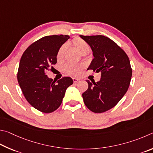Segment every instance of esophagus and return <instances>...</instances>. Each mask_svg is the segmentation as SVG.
<instances>
[{
  "mask_svg": "<svg viewBox=\"0 0 153 153\" xmlns=\"http://www.w3.org/2000/svg\"><path fill=\"white\" fill-rule=\"evenodd\" d=\"M72 80H73V82H76L79 81V79H77V78H72Z\"/></svg>",
  "mask_w": 153,
  "mask_h": 153,
  "instance_id": "esophagus-1",
  "label": "esophagus"
}]
</instances>
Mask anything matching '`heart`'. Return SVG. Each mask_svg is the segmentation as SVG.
Returning a JSON list of instances; mask_svg holds the SVG:
<instances>
[{"label": "heart", "mask_w": 153, "mask_h": 153, "mask_svg": "<svg viewBox=\"0 0 153 153\" xmlns=\"http://www.w3.org/2000/svg\"><path fill=\"white\" fill-rule=\"evenodd\" d=\"M72 45L82 53V54H87L90 51V46L87 43L80 37H75L72 39ZM66 49V45L63 44L59 48L57 52V59L62 60L64 58V53ZM83 68V65L82 64L74 63V62H68L66 63L63 67L64 71L66 73L71 75H76L79 74L80 71Z\"/></svg>", "instance_id": "obj_1"}]
</instances>
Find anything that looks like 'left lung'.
<instances>
[{
    "label": "left lung",
    "mask_w": 153,
    "mask_h": 153,
    "mask_svg": "<svg viewBox=\"0 0 153 153\" xmlns=\"http://www.w3.org/2000/svg\"><path fill=\"white\" fill-rule=\"evenodd\" d=\"M89 45L93 59L87 70L101 72L97 82H90L82 93L84 103L94 113H103L114 108L127 92L132 70L126 52L109 37L104 36H80Z\"/></svg>",
    "instance_id": "8db88e82"
}]
</instances>
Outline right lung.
Here are the masks:
<instances>
[{
	"mask_svg": "<svg viewBox=\"0 0 153 153\" xmlns=\"http://www.w3.org/2000/svg\"><path fill=\"white\" fill-rule=\"evenodd\" d=\"M69 38L63 35L44 37L29 45L21 56L18 82L26 100L43 113L56 110L66 89L73 83L71 77L64 76L56 81L45 74L50 66L57 62L58 50Z\"/></svg>",
	"mask_w": 153,
	"mask_h": 153,
	"instance_id": "obj_1",
	"label": "right lung"
}]
</instances>
